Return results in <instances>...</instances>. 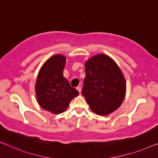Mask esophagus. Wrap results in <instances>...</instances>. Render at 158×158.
Segmentation results:
<instances>
[{"instance_id": "34e87169", "label": "esophagus", "mask_w": 158, "mask_h": 158, "mask_svg": "<svg viewBox=\"0 0 158 158\" xmlns=\"http://www.w3.org/2000/svg\"><path fill=\"white\" fill-rule=\"evenodd\" d=\"M76 89L78 90V92L80 93V94H81V87H80V86H77V87L76 88Z\"/></svg>"}]
</instances>
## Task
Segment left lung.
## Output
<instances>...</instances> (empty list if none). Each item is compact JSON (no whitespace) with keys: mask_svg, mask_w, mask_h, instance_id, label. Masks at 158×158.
<instances>
[{"mask_svg":"<svg viewBox=\"0 0 158 158\" xmlns=\"http://www.w3.org/2000/svg\"><path fill=\"white\" fill-rule=\"evenodd\" d=\"M82 94L95 114L106 116L118 109L126 94V81L114 60L105 54L90 57L85 64Z\"/></svg>","mask_w":158,"mask_h":158,"instance_id":"8db88e82","label":"left lung"}]
</instances>
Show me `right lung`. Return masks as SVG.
<instances>
[{
	"label": "right lung",
	"mask_w": 158,
	"mask_h": 158,
	"mask_svg": "<svg viewBox=\"0 0 158 158\" xmlns=\"http://www.w3.org/2000/svg\"><path fill=\"white\" fill-rule=\"evenodd\" d=\"M65 63V56H52L43 64L36 78L35 92L39 104L52 114L65 111L70 101L79 94L63 76Z\"/></svg>",
	"instance_id": "add662e5"
}]
</instances>
